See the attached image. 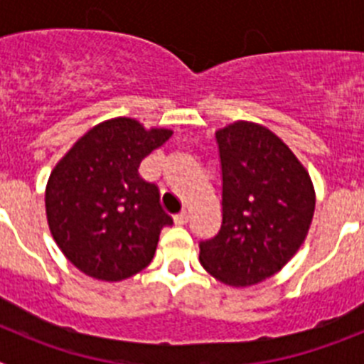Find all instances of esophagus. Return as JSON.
Returning a JSON list of instances; mask_svg holds the SVG:
<instances>
[{
	"label": "esophagus",
	"mask_w": 364,
	"mask_h": 364,
	"mask_svg": "<svg viewBox=\"0 0 364 364\" xmlns=\"http://www.w3.org/2000/svg\"><path fill=\"white\" fill-rule=\"evenodd\" d=\"M189 215L188 211H180V213L175 215V224H178V226H184L186 222H188Z\"/></svg>",
	"instance_id": "34e87169"
}]
</instances>
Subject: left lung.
Masks as SVG:
<instances>
[{
    "instance_id": "8db88e82",
    "label": "left lung",
    "mask_w": 364,
    "mask_h": 364,
    "mask_svg": "<svg viewBox=\"0 0 364 364\" xmlns=\"http://www.w3.org/2000/svg\"><path fill=\"white\" fill-rule=\"evenodd\" d=\"M222 176V224L198 242L200 264L230 286L272 277L306 239L315 193L306 169L262 125L237 122L215 134Z\"/></svg>"
}]
</instances>
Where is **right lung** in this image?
Segmentation results:
<instances>
[{
    "mask_svg": "<svg viewBox=\"0 0 364 364\" xmlns=\"http://www.w3.org/2000/svg\"><path fill=\"white\" fill-rule=\"evenodd\" d=\"M171 134L114 118L83 134L54 167L45 193L47 220L63 255L83 273L114 282L153 260L160 231L173 218L138 167Z\"/></svg>",
    "mask_w": 364,
    "mask_h": 364,
    "instance_id": "add662e5",
    "label": "right lung"
}]
</instances>
